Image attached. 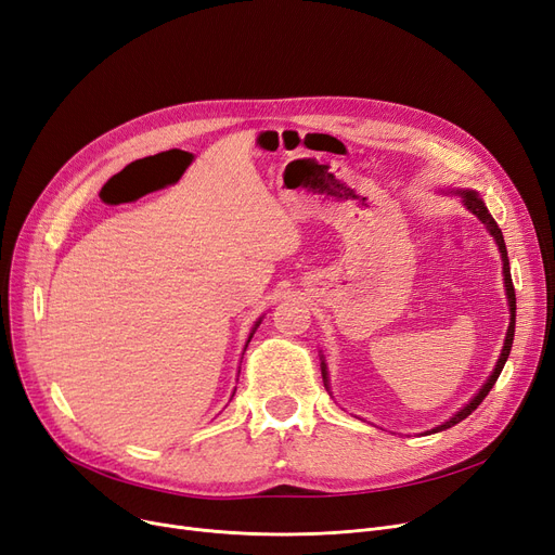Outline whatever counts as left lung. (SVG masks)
<instances>
[{
	"instance_id": "obj_1",
	"label": "left lung",
	"mask_w": 555,
	"mask_h": 555,
	"mask_svg": "<svg viewBox=\"0 0 555 555\" xmlns=\"http://www.w3.org/2000/svg\"><path fill=\"white\" fill-rule=\"evenodd\" d=\"M457 195L463 197V204L476 215V218L483 222L486 227H488V231H490V235L496 240V247H499V254H501V260H503V283H505V297H508V306H511V326H508V333H505V340H503V349H501V356H499V360H496V365H494V370H492V374H490V378L483 383V388H480L476 395H474V399L469 401V403H465L461 411H457L453 417H449L444 424H440V426H436V428H430L428 433H440V430H444V428H451V426H455L457 422H463L465 417H469L476 408L480 405V401H483L486 397H488V392L492 390V385L496 383V378H499V374H501V370H503V365H505V360H508V356H511V349H513V337H515V310H517V301H515V287H513V279H511V262H508V249H505V243H503V233H501V229H499V224L494 222V218L490 215V210L486 208V204L480 202V197H478V192L476 190H457ZM322 376H324V385H326V390H328V372H326V363L322 360Z\"/></svg>"
}]
</instances>
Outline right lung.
<instances>
[{
	"mask_svg": "<svg viewBox=\"0 0 555 555\" xmlns=\"http://www.w3.org/2000/svg\"><path fill=\"white\" fill-rule=\"evenodd\" d=\"M258 324H260V320H258V322H256V324H254V328H251V333H249V340H251V335H254V331H256V328H258ZM249 340H247V345H249Z\"/></svg>",
	"mask_w": 555,
	"mask_h": 555,
	"instance_id": "right-lung-1",
	"label": "right lung"
}]
</instances>
